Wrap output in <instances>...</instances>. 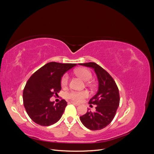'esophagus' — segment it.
Listing matches in <instances>:
<instances>
[{"mask_svg":"<svg viewBox=\"0 0 154 154\" xmlns=\"http://www.w3.org/2000/svg\"><path fill=\"white\" fill-rule=\"evenodd\" d=\"M71 103L72 104L74 105H76V106H78V105H80V104H79V103H75V102H74V101H71Z\"/></svg>","mask_w":154,"mask_h":154,"instance_id":"1","label":"esophagus"}]
</instances>
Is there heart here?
<instances>
[{
    "label": "heart",
    "instance_id": "heart-1",
    "mask_svg": "<svg viewBox=\"0 0 154 154\" xmlns=\"http://www.w3.org/2000/svg\"><path fill=\"white\" fill-rule=\"evenodd\" d=\"M75 74L83 80L88 81L92 78V73L89 70L86 68H80L75 71ZM68 83V74H65L61 79V85L62 87H66ZM89 94L87 91H71L67 93V98L73 101L81 102L88 96Z\"/></svg>",
    "mask_w": 154,
    "mask_h": 154
}]
</instances>
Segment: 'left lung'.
<instances>
[{
	"instance_id": "1",
	"label": "left lung",
	"mask_w": 154,
	"mask_h": 154,
	"mask_svg": "<svg viewBox=\"0 0 154 154\" xmlns=\"http://www.w3.org/2000/svg\"><path fill=\"white\" fill-rule=\"evenodd\" d=\"M94 69L99 82L96 94L88 101L91 106L96 105V111L87 110L80 119L85 127L91 130H99L109 125L113 120L119 105V93L117 85L104 69L94 62L79 63Z\"/></svg>"
}]
</instances>
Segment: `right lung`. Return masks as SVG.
Returning a JSON list of instances; mask_svg holds the SVG:
<instances>
[{
	"mask_svg": "<svg viewBox=\"0 0 154 154\" xmlns=\"http://www.w3.org/2000/svg\"><path fill=\"white\" fill-rule=\"evenodd\" d=\"M76 63L49 62L32 74L23 91V103L29 118L41 126H50L61 118L67 103L62 100L57 103L50 97L61 90V79Z\"/></svg>",
	"mask_w": 154,
	"mask_h": 154,
	"instance_id": "right-lung-1",
	"label": "right lung"
}]
</instances>
